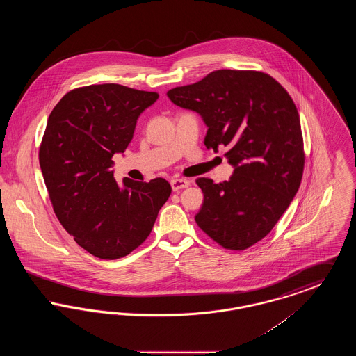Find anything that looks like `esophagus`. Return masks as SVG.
I'll return each instance as SVG.
<instances>
[{
  "mask_svg": "<svg viewBox=\"0 0 356 356\" xmlns=\"http://www.w3.org/2000/svg\"><path fill=\"white\" fill-rule=\"evenodd\" d=\"M170 186H172V189L176 192V191H179V189L188 188V186H189V181L186 180V179H173V180H170Z\"/></svg>",
  "mask_w": 356,
  "mask_h": 356,
  "instance_id": "34e87169",
  "label": "esophagus"
}]
</instances>
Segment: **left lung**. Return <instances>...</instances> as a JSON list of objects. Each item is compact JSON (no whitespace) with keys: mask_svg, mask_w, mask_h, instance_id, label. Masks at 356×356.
<instances>
[{"mask_svg":"<svg viewBox=\"0 0 356 356\" xmlns=\"http://www.w3.org/2000/svg\"><path fill=\"white\" fill-rule=\"evenodd\" d=\"M167 96L199 113L205 147H227L234 167L228 181L199 177L204 202L195 216L204 232L227 250H245L271 232L295 197L305 151L298 109L287 90L256 70L221 69Z\"/></svg>","mask_w":356,"mask_h":356,"instance_id":"1","label":"left lung"}]
</instances>
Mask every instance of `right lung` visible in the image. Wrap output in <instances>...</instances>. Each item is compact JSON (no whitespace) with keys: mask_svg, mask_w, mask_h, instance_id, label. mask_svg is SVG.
Here are the masks:
<instances>
[{"mask_svg":"<svg viewBox=\"0 0 356 356\" xmlns=\"http://www.w3.org/2000/svg\"><path fill=\"white\" fill-rule=\"evenodd\" d=\"M154 92L119 84L68 92L53 108L40 147V167L57 219L89 254L115 260L149 236L170 183L113 177V154L124 153Z\"/></svg>","mask_w":356,"mask_h":356,"instance_id":"obj_1","label":"right lung"}]
</instances>
